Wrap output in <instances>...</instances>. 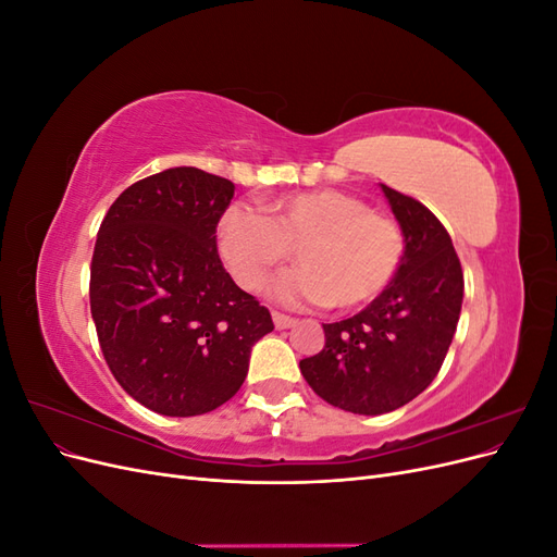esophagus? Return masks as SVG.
<instances>
[{
    "label": "esophagus",
    "mask_w": 557,
    "mask_h": 557,
    "mask_svg": "<svg viewBox=\"0 0 557 557\" xmlns=\"http://www.w3.org/2000/svg\"><path fill=\"white\" fill-rule=\"evenodd\" d=\"M272 318H274L276 330H288V327H293V325L297 323V320H295L293 315H285V313H278V311H274Z\"/></svg>",
    "instance_id": "34e87169"
}]
</instances>
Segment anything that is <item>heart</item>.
I'll return each mask as SVG.
<instances>
[{"mask_svg":"<svg viewBox=\"0 0 557 557\" xmlns=\"http://www.w3.org/2000/svg\"><path fill=\"white\" fill-rule=\"evenodd\" d=\"M262 211L232 207L218 225L221 258L244 290L264 288L295 250L301 269L276 281V297L352 311L374 301L404 260L399 225L356 195L290 193L267 199Z\"/></svg>","mask_w":557,"mask_h":557,"instance_id":"b5f03b06","label":"heart"}]
</instances>
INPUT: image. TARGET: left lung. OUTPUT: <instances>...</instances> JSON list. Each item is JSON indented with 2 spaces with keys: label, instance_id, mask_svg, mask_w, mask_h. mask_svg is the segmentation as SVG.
I'll use <instances>...</instances> for the list:
<instances>
[{
  "label": "left lung",
  "instance_id": "left-lung-1",
  "mask_svg": "<svg viewBox=\"0 0 557 557\" xmlns=\"http://www.w3.org/2000/svg\"><path fill=\"white\" fill-rule=\"evenodd\" d=\"M404 234L393 283L360 313L327 323L325 348L299 362L332 407L379 416L418 397L440 374L458 327L465 278L446 227L418 199L381 183Z\"/></svg>",
  "mask_w": 557,
  "mask_h": 557
}]
</instances>
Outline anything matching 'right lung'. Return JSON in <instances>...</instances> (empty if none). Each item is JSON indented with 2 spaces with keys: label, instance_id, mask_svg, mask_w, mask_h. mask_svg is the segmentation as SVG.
I'll return each mask as SVG.
<instances>
[{
  "label": "right lung",
  "instance_id": "right-lung-1",
  "mask_svg": "<svg viewBox=\"0 0 557 557\" xmlns=\"http://www.w3.org/2000/svg\"><path fill=\"white\" fill-rule=\"evenodd\" d=\"M234 183L172 166L117 197L99 225L90 311L123 391L162 416H201L237 395L272 315L225 272L215 227Z\"/></svg>",
  "mask_w": 557,
  "mask_h": 557
}]
</instances>
